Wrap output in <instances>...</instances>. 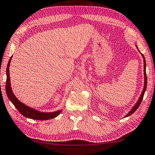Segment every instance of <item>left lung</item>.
<instances>
[{"label":"left lung","mask_w":155,"mask_h":155,"mask_svg":"<svg viewBox=\"0 0 155 155\" xmlns=\"http://www.w3.org/2000/svg\"><path fill=\"white\" fill-rule=\"evenodd\" d=\"M136 47H137V45H136ZM137 50H139V49H138V48H137ZM141 54L142 56V57H143V74H144V85H143V90H142V92H141V95H140V97L139 98V99L137 100V103H136V104H135V105H134L133 107H132V108L130 110L129 112L127 113V114L126 115V116L124 117V118L130 116L131 114H133V113L135 111H136V110H137V108H138V107H139V105L141 104V103L142 101V99H143V95L145 94V92H146V87H147V76H146V60H145L144 56L141 53Z\"/></svg>","instance_id":"8db88e82"}]
</instances>
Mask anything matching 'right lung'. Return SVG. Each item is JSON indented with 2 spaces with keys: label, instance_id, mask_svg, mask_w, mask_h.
Instances as JSON below:
<instances>
[{
  "label": "right lung",
  "instance_id": "right-lung-1",
  "mask_svg": "<svg viewBox=\"0 0 155 155\" xmlns=\"http://www.w3.org/2000/svg\"><path fill=\"white\" fill-rule=\"evenodd\" d=\"M12 56L9 59L8 64H7L6 74H7V80H6V93L7 97L10 100V101L14 104L16 108L18 110L19 112L21 114H23L24 117L29 119H35V120H48L53 119L60 114V113L62 111V110H57L56 112H40L37 110H35L32 107H29L23 103H22L21 101L17 99L16 97L14 95V92H12V87H11V81L10 77H9V65H10L11 60Z\"/></svg>",
  "mask_w": 155,
  "mask_h": 155
}]
</instances>
